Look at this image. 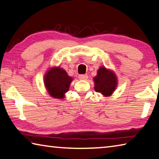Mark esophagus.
Here are the masks:
<instances>
[{"mask_svg": "<svg viewBox=\"0 0 159 159\" xmlns=\"http://www.w3.org/2000/svg\"><path fill=\"white\" fill-rule=\"evenodd\" d=\"M88 78L87 75H79V79L81 80H87Z\"/></svg>", "mask_w": 159, "mask_h": 159, "instance_id": "obj_1", "label": "esophagus"}]
</instances>
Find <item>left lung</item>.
I'll list each match as a JSON object with an SVG mask.
<instances>
[{
	"label": "left lung",
	"mask_w": 159,
	"mask_h": 159,
	"mask_svg": "<svg viewBox=\"0 0 159 159\" xmlns=\"http://www.w3.org/2000/svg\"><path fill=\"white\" fill-rule=\"evenodd\" d=\"M94 89L101 93L105 97L110 96L117 87L118 81L115 72L101 66L97 71V75L93 77Z\"/></svg>",
	"instance_id": "1"
}]
</instances>
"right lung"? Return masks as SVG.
<instances>
[{"mask_svg": "<svg viewBox=\"0 0 159 159\" xmlns=\"http://www.w3.org/2000/svg\"><path fill=\"white\" fill-rule=\"evenodd\" d=\"M72 80L65 70L59 66H53L44 74V84L49 96L62 100L68 91Z\"/></svg>", "mask_w": 159, "mask_h": 159, "instance_id": "1", "label": "right lung"}]
</instances>
